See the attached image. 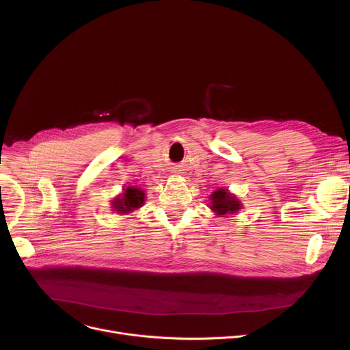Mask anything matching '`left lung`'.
<instances>
[{"label":"left lung","instance_id":"left-lung-1","mask_svg":"<svg viewBox=\"0 0 350 350\" xmlns=\"http://www.w3.org/2000/svg\"><path fill=\"white\" fill-rule=\"evenodd\" d=\"M211 204L212 211L217 213V216L227 215V213H235L238 209H241V204L235 196L227 192V189H217L211 195Z\"/></svg>","mask_w":350,"mask_h":350}]
</instances>
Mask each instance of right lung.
Wrapping results in <instances>:
<instances>
[{"label": "right lung", "instance_id": "1", "mask_svg": "<svg viewBox=\"0 0 350 350\" xmlns=\"http://www.w3.org/2000/svg\"><path fill=\"white\" fill-rule=\"evenodd\" d=\"M145 193L139 188L129 187L124 189V193L113 201V208L119 213H129L144 205Z\"/></svg>", "mask_w": 350, "mask_h": 350}]
</instances>
